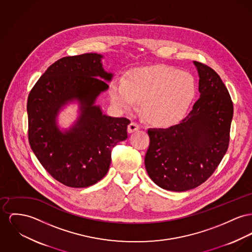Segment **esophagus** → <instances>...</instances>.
Instances as JSON below:
<instances>
[{"mask_svg": "<svg viewBox=\"0 0 252 252\" xmlns=\"http://www.w3.org/2000/svg\"><path fill=\"white\" fill-rule=\"evenodd\" d=\"M140 129V125L138 124V123H136V122H134V121H132L129 125H128V132L129 133H133L134 131H137V130H139Z\"/></svg>", "mask_w": 252, "mask_h": 252, "instance_id": "34e87169", "label": "esophagus"}]
</instances>
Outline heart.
Here are the masks:
<instances>
[{
  "label": "heart",
  "instance_id": "heart-1",
  "mask_svg": "<svg viewBox=\"0 0 252 252\" xmlns=\"http://www.w3.org/2000/svg\"><path fill=\"white\" fill-rule=\"evenodd\" d=\"M196 94L194 77L163 65L130 71L124 82L111 87V99L118 108L134 109L141 102L145 118L158 126H170L185 117Z\"/></svg>",
  "mask_w": 252,
  "mask_h": 252
}]
</instances>
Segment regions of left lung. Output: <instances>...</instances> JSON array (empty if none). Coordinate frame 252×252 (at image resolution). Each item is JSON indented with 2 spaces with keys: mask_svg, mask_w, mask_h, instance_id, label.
Returning <instances> with one entry per match:
<instances>
[{
  "mask_svg": "<svg viewBox=\"0 0 252 252\" xmlns=\"http://www.w3.org/2000/svg\"><path fill=\"white\" fill-rule=\"evenodd\" d=\"M201 97L179 124L168 129H149L145 167L159 187L176 192L206 182L228 149L233 103L218 73L194 61Z\"/></svg>",
  "mask_w": 252,
  "mask_h": 252,
  "instance_id": "1",
  "label": "left lung"
}]
</instances>
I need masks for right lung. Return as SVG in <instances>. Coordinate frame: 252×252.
Returning a JSON list of instances; mask_svg holds the SVG:
<instances>
[{"instance_id": "obj_1", "label": "right lung", "mask_w": 252, "mask_h": 252, "mask_svg": "<svg viewBox=\"0 0 252 252\" xmlns=\"http://www.w3.org/2000/svg\"><path fill=\"white\" fill-rule=\"evenodd\" d=\"M100 54L63 57L48 67L28 97L29 142L36 158L62 185L82 188L96 184L107 174L112 149L128 137L126 118H111L94 106L96 96L109 88L112 74L100 63ZM76 98L82 116L66 134L55 125L58 110Z\"/></svg>"}]
</instances>
